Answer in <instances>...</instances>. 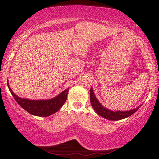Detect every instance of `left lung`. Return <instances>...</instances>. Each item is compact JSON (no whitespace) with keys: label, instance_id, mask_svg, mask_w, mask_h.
I'll use <instances>...</instances> for the list:
<instances>
[{"label":"left lung","instance_id":"left-lung-1","mask_svg":"<svg viewBox=\"0 0 159 159\" xmlns=\"http://www.w3.org/2000/svg\"><path fill=\"white\" fill-rule=\"evenodd\" d=\"M90 103L92 105L93 109L96 111L97 114L100 116L103 117L106 119H108L110 120H121L123 118H128L133 114L134 112L138 111V109L142 105H139L137 108H134L133 109L128 110V111H111L109 109L106 108L104 106H102V104L98 101V99H97L95 97V93L93 92V88H90Z\"/></svg>","mask_w":159,"mask_h":159}]
</instances>
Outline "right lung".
<instances>
[{
  "label": "right lung",
  "instance_id": "1",
  "mask_svg": "<svg viewBox=\"0 0 159 159\" xmlns=\"http://www.w3.org/2000/svg\"><path fill=\"white\" fill-rule=\"evenodd\" d=\"M7 86H8L10 93L14 97L16 102L24 109L32 115L41 117L49 116L58 111L65 103L67 98V94H68L69 90L68 88L59 94L57 96H56L55 98L52 99L33 100V99L21 98L15 95L11 88H10L8 80H7Z\"/></svg>",
  "mask_w": 159,
  "mask_h": 159
}]
</instances>
